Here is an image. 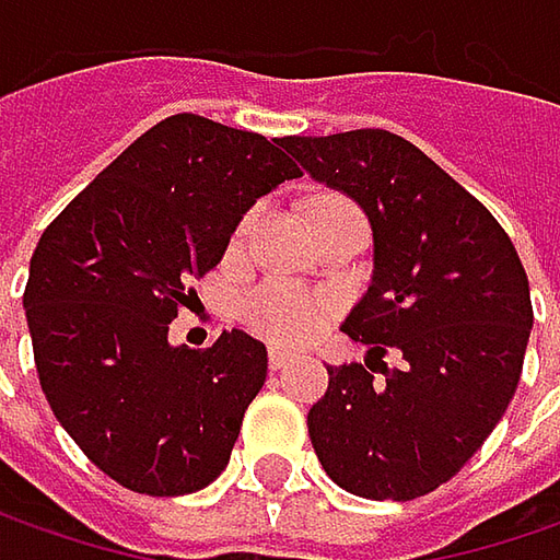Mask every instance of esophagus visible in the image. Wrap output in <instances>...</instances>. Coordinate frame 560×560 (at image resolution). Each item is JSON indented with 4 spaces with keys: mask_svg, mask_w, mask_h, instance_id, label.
<instances>
[{
    "mask_svg": "<svg viewBox=\"0 0 560 560\" xmlns=\"http://www.w3.org/2000/svg\"><path fill=\"white\" fill-rule=\"evenodd\" d=\"M292 358H295V352H290V349H280V346H270L268 349L270 371H283L287 364H292Z\"/></svg>",
    "mask_w": 560,
    "mask_h": 560,
    "instance_id": "esophagus-1",
    "label": "esophagus"
}]
</instances>
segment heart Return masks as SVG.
<instances>
[{"instance_id":"obj_1","label":"heart","mask_w":560,"mask_h":560,"mask_svg":"<svg viewBox=\"0 0 560 560\" xmlns=\"http://www.w3.org/2000/svg\"><path fill=\"white\" fill-rule=\"evenodd\" d=\"M252 224V214L243 218L240 236ZM330 317V302L320 292L305 290L299 283L270 280L248 292L243 302V320L255 334L268 336L273 342H302L314 336Z\"/></svg>"}]
</instances>
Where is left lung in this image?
<instances>
[{"label": "left lung", "mask_w": 560, "mask_h": 560, "mask_svg": "<svg viewBox=\"0 0 560 560\" xmlns=\"http://www.w3.org/2000/svg\"><path fill=\"white\" fill-rule=\"evenodd\" d=\"M283 145L374 230L371 287L342 324L368 358L327 368L308 411L317 462L352 495L411 502L448 483L505 415L533 327L527 270L489 208L396 133Z\"/></svg>", "instance_id": "left-lung-1"}]
</instances>
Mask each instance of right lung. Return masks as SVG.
Listing matches in <instances>:
<instances>
[{
	"label": "right lung",
	"instance_id": "obj_1",
	"mask_svg": "<svg viewBox=\"0 0 560 560\" xmlns=\"http://www.w3.org/2000/svg\"><path fill=\"white\" fill-rule=\"evenodd\" d=\"M292 177L280 142L171 115L39 236L24 290L39 386L115 483L186 495L221 477L268 349L243 330L208 349L171 346L167 330L255 199Z\"/></svg>",
	"mask_w": 560,
	"mask_h": 560
}]
</instances>
